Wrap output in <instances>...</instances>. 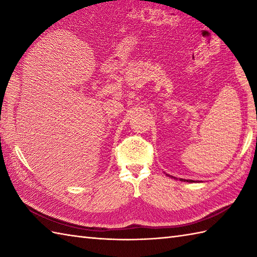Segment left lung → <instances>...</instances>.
I'll list each match as a JSON object with an SVG mask.
<instances>
[{
  "label": "left lung",
  "instance_id": "8db88e82",
  "mask_svg": "<svg viewBox=\"0 0 257 257\" xmlns=\"http://www.w3.org/2000/svg\"><path fill=\"white\" fill-rule=\"evenodd\" d=\"M172 178H174V177H172ZM176 179V178H174ZM180 181H187V182H195V181H193V180H184V179H180Z\"/></svg>",
  "mask_w": 257,
  "mask_h": 257
}]
</instances>
